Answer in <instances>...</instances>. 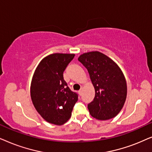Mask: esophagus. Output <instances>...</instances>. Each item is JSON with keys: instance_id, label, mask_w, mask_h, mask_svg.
<instances>
[{"instance_id": "esophagus-1", "label": "esophagus", "mask_w": 152, "mask_h": 152, "mask_svg": "<svg viewBox=\"0 0 152 152\" xmlns=\"http://www.w3.org/2000/svg\"><path fill=\"white\" fill-rule=\"evenodd\" d=\"M78 94H79L80 95H82V94H83V89H80V90L78 91Z\"/></svg>"}]
</instances>
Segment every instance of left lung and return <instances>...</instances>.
I'll return each mask as SVG.
<instances>
[{
  "label": "left lung",
  "instance_id": "8db88e82",
  "mask_svg": "<svg viewBox=\"0 0 152 152\" xmlns=\"http://www.w3.org/2000/svg\"><path fill=\"white\" fill-rule=\"evenodd\" d=\"M78 60L88 69L95 90L94 100L88 106L90 114L99 120L117 116L127 94L126 81L120 66L99 51L85 53Z\"/></svg>",
  "mask_w": 152,
  "mask_h": 152
}]
</instances>
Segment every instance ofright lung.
I'll list each match as a JSON object with an SVG mask.
<instances>
[{"mask_svg":"<svg viewBox=\"0 0 152 152\" xmlns=\"http://www.w3.org/2000/svg\"><path fill=\"white\" fill-rule=\"evenodd\" d=\"M73 53H53L41 60L34 72L30 96L34 106L46 122L66 123L72 116L78 95L69 88L63 72L74 58Z\"/></svg>","mask_w":152,"mask_h":152,"instance_id":"add662e5","label":"right lung"}]
</instances>
